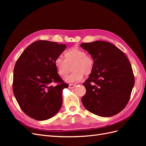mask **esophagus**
Instances as JSON below:
<instances>
[{
  "mask_svg": "<svg viewBox=\"0 0 146 146\" xmlns=\"http://www.w3.org/2000/svg\"><path fill=\"white\" fill-rule=\"evenodd\" d=\"M76 85H74V84H69V88H70V89H72V88H75V86H76Z\"/></svg>",
  "mask_w": 146,
  "mask_h": 146,
  "instance_id": "esophagus-1",
  "label": "esophagus"
}]
</instances>
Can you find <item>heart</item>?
<instances>
[{"label": "heart", "mask_w": 146, "mask_h": 146, "mask_svg": "<svg viewBox=\"0 0 146 146\" xmlns=\"http://www.w3.org/2000/svg\"><path fill=\"white\" fill-rule=\"evenodd\" d=\"M55 66L58 74L62 77H66L71 70L73 72L65 78L68 83H76L82 80L84 74L86 76L91 75L93 71L94 61L92 57L86 54V52L78 47H73L66 50L64 58L57 56L54 61Z\"/></svg>", "instance_id": "b5f03b06"}]
</instances>
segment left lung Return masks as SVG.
I'll use <instances>...</instances> for the list:
<instances>
[{
    "instance_id": "1",
    "label": "left lung",
    "mask_w": 146,
    "mask_h": 146,
    "mask_svg": "<svg viewBox=\"0 0 146 146\" xmlns=\"http://www.w3.org/2000/svg\"><path fill=\"white\" fill-rule=\"evenodd\" d=\"M80 46L93 58L92 74L83 83L86 94L82 102L90 112L110 117L121 112L130 100L135 77L129 59L111 43L96 41Z\"/></svg>"
}]
</instances>
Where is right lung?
I'll use <instances>...</instances> for the list:
<instances>
[{
	"mask_svg": "<svg viewBox=\"0 0 146 146\" xmlns=\"http://www.w3.org/2000/svg\"><path fill=\"white\" fill-rule=\"evenodd\" d=\"M66 47L65 44L37 41L26 48L16 61L13 93L21 110L29 117L47 120L61 108L63 90L69 85L58 75L54 61Z\"/></svg>",
	"mask_w": 146,
	"mask_h": 146,
	"instance_id": "add662e5",
	"label": "right lung"
}]
</instances>
